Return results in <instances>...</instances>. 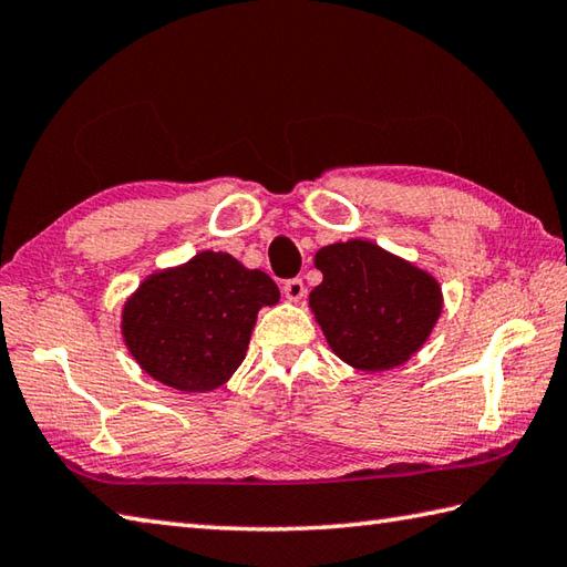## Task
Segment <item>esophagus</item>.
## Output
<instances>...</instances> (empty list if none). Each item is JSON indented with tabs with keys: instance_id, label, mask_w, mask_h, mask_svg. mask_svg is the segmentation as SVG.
Instances as JSON below:
<instances>
[{
	"instance_id": "1",
	"label": "esophagus",
	"mask_w": 567,
	"mask_h": 567,
	"mask_svg": "<svg viewBox=\"0 0 567 567\" xmlns=\"http://www.w3.org/2000/svg\"><path fill=\"white\" fill-rule=\"evenodd\" d=\"M284 296L288 298V300H300L306 296V284L300 281V279H288L286 284H284Z\"/></svg>"
}]
</instances>
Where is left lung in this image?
I'll use <instances>...</instances> for the list:
<instances>
[{
	"mask_svg": "<svg viewBox=\"0 0 567 567\" xmlns=\"http://www.w3.org/2000/svg\"><path fill=\"white\" fill-rule=\"evenodd\" d=\"M316 269L322 284L310 291V310L330 350L362 372L409 362L441 318V284L369 239L322 247Z\"/></svg>",
	"mask_w": 567,
	"mask_h": 567,
	"instance_id": "left-lung-1",
	"label": "left lung"
}]
</instances>
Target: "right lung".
I'll list each match as a JSON object with an SVG mask.
<instances>
[{
	"label": "right lung",
	"instance_id": "add662e5",
	"mask_svg": "<svg viewBox=\"0 0 567 567\" xmlns=\"http://www.w3.org/2000/svg\"><path fill=\"white\" fill-rule=\"evenodd\" d=\"M279 296L267 274L233 254L200 251L136 288L122 308V338L148 377L203 394L237 372L259 308Z\"/></svg>",
	"mask_w": 567,
	"mask_h": 567
}]
</instances>
